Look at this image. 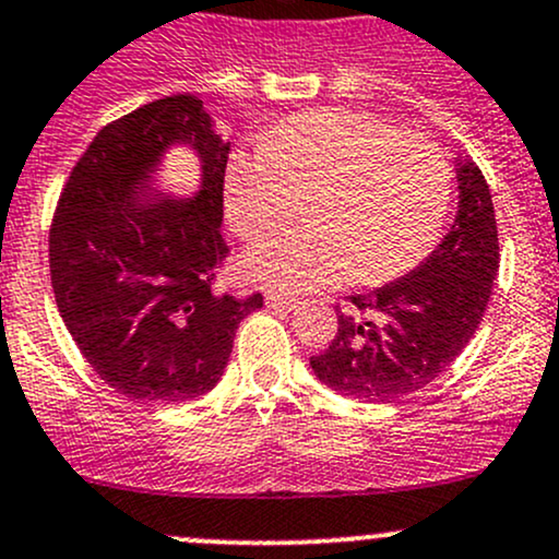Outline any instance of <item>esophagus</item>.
Wrapping results in <instances>:
<instances>
[{"label": "esophagus", "instance_id": "obj_1", "mask_svg": "<svg viewBox=\"0 0 559 559\" xmlns=\"http://www.w3.org/2000/svg\"><path fill=\"white\" fill-rule=\"evenodd\" d=\"M264 302H267V308L275 310H292L297 305V299L289 295H278V292H270V295L264 297Z\"/></svg>", "mask_w": 559, "mask_h": 559}]
</instances>
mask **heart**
Instances as JSON below:
<instances>
[{
    "label": "heart",
    "mask_w": 559,
    "mask_h": 559,
    "mask_svg": "<svg viewBox=\"0 0 559 559\" xmlns=\"http://www.w3.org/2000/svg\"><path fill=\"white\" fill-rule=\"evenodd\" d=\"M450 198L442 146L361 109L289 117L262 152H240L225 174L227 219L243 240L266 238L306 201L305 226L243 260L246 278L281 292L402 278L431 254Z\"/></svg>",
    "instance_id": "heart-1"
}]
</instances>
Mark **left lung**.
Masks as SVG:
<instances>
[{"mask_svg":"<svg viewBox=\"0 0 559 559\" xmlns=\"http://www.w3.org/2000/svg\"><path fill=\"white\" fill-rule=\"evenodd\" d=\"M455 225L420 267L337 302V334L310 356L316 378L361 402H396L439 378L479 329L498 275V225L479 166L457 163Z\"/></svg>","mask_w":559,"mask_h":559,"instance_id":"1","label":"left lung"}]
</instances>
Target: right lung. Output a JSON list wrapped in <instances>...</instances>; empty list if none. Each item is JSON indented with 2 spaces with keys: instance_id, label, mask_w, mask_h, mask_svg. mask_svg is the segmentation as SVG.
I'll return each mask as SVG.
<instances>
[{
  "instance_id": "1",
  "label": "right lung",
  "mask_w": 559,
  "mask_h": 559,
  "mask_svg": "<svg viewBox=\"0 0 559 559\" xmlns=\"http://www.w3.org/2000/svg\"><path fill=\"white\" fill-rule=\"evenodd\" d=\"M174 140L204 160L195 202L144 204L135 181ZM222 141L190 93L157 98L111 120L74 163L50 222L58 313L104 383L131 402H187L216 385L235 329L262 295L214 289L230 249L222 240Z\"/></svg>"
}]
</instances>
